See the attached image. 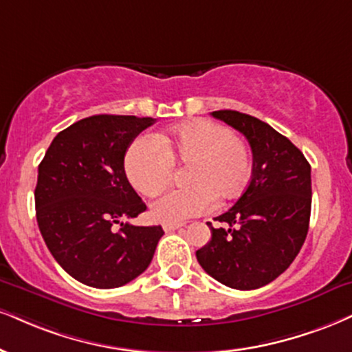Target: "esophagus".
I'll list each match as a JSON object with an SVG mask.
<instances>
[{
  "mask_svg": "<svg viewBox=\"0 0 352 352\" xmlns=\"http://www.w3.org/2000/svg\"><path fill=\"white\" fill-rule=\"evenodd\" d=\"M184 226L182 223H164V231L165 232H170V231H175V230H180V228Z\"/></svg>",
  "mask_w": 352,
  "mask_h": 352,
  "instance_id": "1",
  "label": "esophagus"
}]
</instances>
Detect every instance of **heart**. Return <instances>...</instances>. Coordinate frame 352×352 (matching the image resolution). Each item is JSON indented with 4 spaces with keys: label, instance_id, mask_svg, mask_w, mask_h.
<instances>
[{
    "label": "heart",
    "instance_id": "1",
    "mask_svg": "<svg viewBox=\"0 0 352 352\" xmlns=\"http://www.w3.org/2000/svg\"><path fill=\"white\" fill-rule=\"evenodd\" d=\"M185 188L170 190L152 203V218L180 223L205 213L211 203L224 205L243 192L251 175V151L244 139L223 124L197 120L170 134L139 135L124 157L131 185L146 197L167 187L173 167H185Z\"/></svg>",
    "mask_w": 352,
    "mask_h": 352
}]
</instances>
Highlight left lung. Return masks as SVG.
<instances>
[{"label":"left lung","instance_id":"1","mask_svg":"<svg viewBox=\"0 0 352 352\" xmlns=\"http://www.w3.org/2000/svg\"><path fill=\"white\" fill-rule=\"evenodd\" d=\"M211 116L248 139L252 177L234 206L219 214L224 228L197 259L214 280L236 290L267 285L285 272L302 249L311 211V167L302 151L267 122L249 114L219 109Z\"/></svg>","mask_w":352,"mask_h":352}]
</instances>
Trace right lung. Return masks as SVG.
Listing matches in <instances>:
<instances>
[{"label":"right lung","mask_w":352,"mask_h":352,"mask_svg":"<svg viewBox=\"0 0 352 352\" xmlns=\"http://www.w3.org/2000/svg\"><path fill=\"white\" fill-rule=\"evenodd\" d=\"M152 118L96 114L63 129L39 164L34 198L42 238L75 280L116 289L149 267L164 230L124 219L146 211L124 155Z\"/></svg>","instance_id":"obj_1"}]
</instances>
